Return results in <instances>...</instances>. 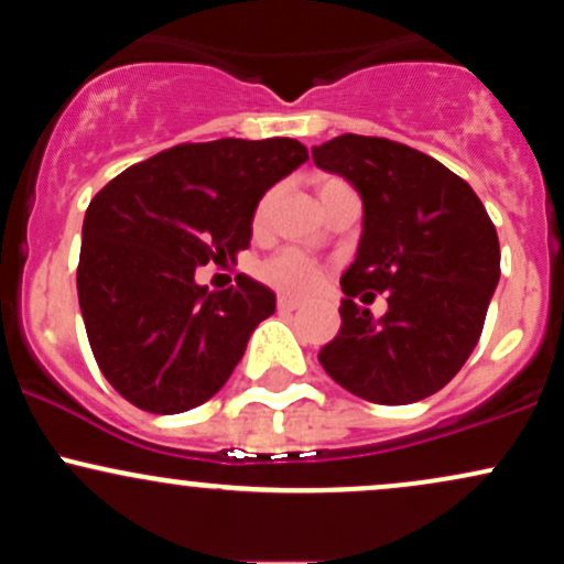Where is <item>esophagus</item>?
<instances>
[{"label":"esophagus","mask_w":564,"mask_h":564,"mask_svg":"<svg viewBox=\"0 0 564 564\" xmlns=\"http://www.w3.org/2000/svg\"><path fill=\"white\" fill-rule=\"evenodd\" d=\"M300 304V300H291V296H278V310H281V313H291V310H296Z\"/></svg>","instance_id":"34e87169"}]
</instances>
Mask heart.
<instances>
[{
	"label": "heart",
	"instance_id": "b5f03b06",
	"mask_svg": "<svg viewBox=\"0 0 564 564\" xmlns=\"http://www.w3.org/2000/svg\"><path fill=\"white\" fill-rule=\"evenodd\" d=\"M334 183H339V180H326V183L321 185V191L326 185H334ZM264 206H268V200H262L260 209H257V223L264 217ZM318 275H321L318 264L296 249L278 251V254L270 257L268 262H262V268H260V278L268 283V286L283 291V294H294V296L307 294V291L318 283Z\"/></svg>",
	"mask_w": 564,
	"mask_h": 564
}]
</instances>
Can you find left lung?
I'll use <instances>...</instances> for the list:
<instances>
[{
	"label": "left lung",
	"instance_id": "left-lung-1",
	"mask_svg": "<svg viewBox=\"0 0 564 564\" xmlns=\"http://www.w3.org/2000/svg\"><path fill=\"white\" fill-rule=\"evenodd\" d=\"M313 161L364 198L358 257L341 275V328L321 366L371 403L430 398L482 334L501 275L494 223L469 183L403 142L339 134L315 145ZM377 293L388 294V313L373 322L354 296Z\"/></svg>",
	"mask_w": 564,
	"mask_h": 564
}]
</instances>
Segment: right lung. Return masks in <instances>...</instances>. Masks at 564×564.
Masks as SVG:
<instances>
[{"instance_id":"right-lung-1","label":"right lung","mask_w":564,"mask_h":564,"mask_svg":"<svg viewBox=\"0 0 564 564\" xmlns=\"http://www.w3.org/2000/svg\"><path fill=\"white\" fill-rule=\"evenodd\" d=\"M304 161L291 138L183 142L89 200L76 289L97 366L121 398L183 413L223 390L275 294L249 275L209 291L196 268L236 262L260 198Z\"/></svg>"}]
</instances>
